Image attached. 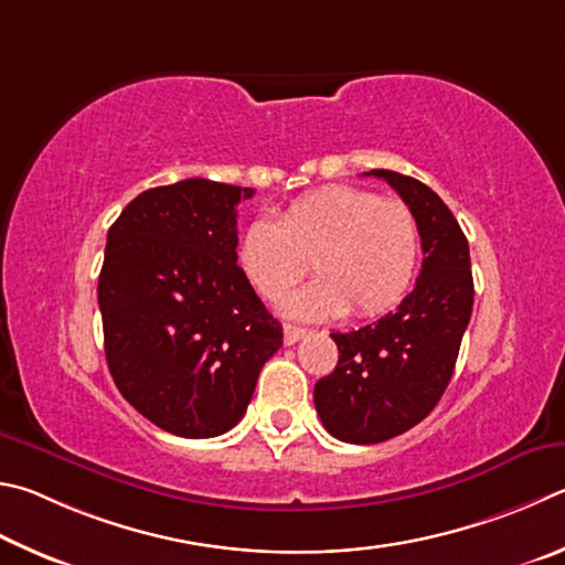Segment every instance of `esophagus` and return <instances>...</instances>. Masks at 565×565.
<instances>
[{
    "label": "esophagus",
    "instance_id": "1",
    "mask_svg": "<svg viewBox=\"0 0 565 565\" xmlns=\"http://www.w3.org/2000/svg\"><path fill=\"white\" fill-rule=\"evenodd\" d=\"M285 344H295V342H300L305 334H308V330H302V328H295V324H285Z\"/></svg>",
    "mask_w": 565,
    "mask_h": 565
}]
</instances>
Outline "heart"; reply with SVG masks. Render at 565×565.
I'll list each match as a JSON object with an SVG mask.
<instances>
[{
    "mask_svg": "<svg viewBox=\"0 0 565 565\" xmlns=\"http://www.w3.org/2000/svg\"><path fill=\"white\" fill-rule=\"evenodd\" d=\"M419 223L399 198L328 185L292 201L277 217H255L235 260L263 300H280L312 263L318 280L282 302L292 318L334 320L352 310L377 318L407 298L419 267Z\"/></svg>",
    "mask_w": 565,
    "mask_h": 565,
    "instance_id": "1",
    "label": "heart"
}]
</instances>
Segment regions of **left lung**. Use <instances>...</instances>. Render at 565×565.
Masks as SVG:
<instances>
[{"instance_id": "obj_1", "label": "left lung", "mask_w": 565, "mask_h": 565, "mask_svg": "<svg viewBox=\"0 0 565 565\" xmlns=\"http://www.w3.org/2000/svg\"><path fill=\"white\" fill-rule=\"evenodd\" d=\"M384 178L412 207L422 273L394 312L352 332H332L338 367L315 384V409L334 439L377 444L399 437L437 407L471 320L473 277L467 235L447 203L417 178Z\"/></svg>"}]
</instances>
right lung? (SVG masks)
I'll list each match as a JSON object with an SVG mask.
<instances>
[{
  "label": "right lung",
  "instance_id": "right-lung-1",
  "mask_svg": "<svg viewBox=\"0 0 565 565\" xmlns=\"http://www.w3.org/2000/svg\"><path fill=\"white\" fill-rule=\"evenodd\" d=\"M253 193L185 178L136 195L108 227L98 275L108 372L175 437L233 429L282 344V324L235 260V205Z\"/></svg>",
  "mask_w": 565,
  "mask_h": 565
}]
</instances>
